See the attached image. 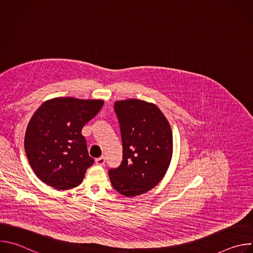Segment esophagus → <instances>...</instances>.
<instances>
[{
  "label": "esophagus",
  "mask_w": 253,
  "mask_h": 253,
  "mask_svg": "<svg viewBox=\"0 0 253 253\" xmlns=\"http://www.w3.org/2000/svg\"><path fill=\"white\" fill-rule=\"evenodd\" d=\"M95 162H96V164H97V165L102 166V165H104V164H105V157H104V156H101V157L97 158Z\"/></svg>",
  "instance_id": "34e87169"
}]
</instances>
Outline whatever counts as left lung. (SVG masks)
<instances>
[{"instance_id":"obj_1","label":"left lung","mask_w":253,"mask_h":253,"mask_svg":"<svg viewBox=\"0 0 253 253\" xmlns=\"http://www.w3.org/2000/svg\"><path fill=\"white\" fill-rule=\"evenodd\" d=\"M123 160L116 169L109 170V178L116 191L135 197L155 187L165 176L173 153L170 124L159 108L138 99L116 101Z\"/></svg>"}]
</instances>
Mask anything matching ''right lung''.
<instances>
[{
    "mask_svg": "<svg viewBox=\"0 0 253 253\" xmlns=\"http://www.w3.org/2000/svg\"><path fill=\"white\" fill-rule=\"evenodd\" d=\"M103 104L97 99L57 97L45 101L34 113L25 134V151L41 181L57 190L81 184L94 163L82 128Z\"/></svg>",
    "mask_w": 253,
    "mask_h": 253,
    "instance_id": "add662e5",
    "label": "right lung"
}]
</instances>
